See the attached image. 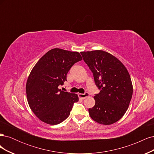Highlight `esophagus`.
<instances>
[{
	"label": "esophagus",
	"instance_id": "34e87169",
	"mask_svg": "<svg viewBox=\"0 0 154 154\" xmlns=\"http://www.w3.org/2000/svg\"><path fill=\"white\" fill-rule=\"evenodd\" d=\"M89 96H90V94H88V92H85V93H84V94H82V93L78 94L79 97H80V98H81V99H85V98H86V97H88Z\"/></svg>",
	"mask_w": 154,
	"mask_h": 154
}]
</instances>
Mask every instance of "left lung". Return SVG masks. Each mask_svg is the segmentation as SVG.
<instances>
[{
    "mask_svg": "<svg viewBox=\"0 0 154 154\" xmlns=\"http://www.w3.org/2000/svg\"><path fill=\"white\" fill-rule=\"evenodd\" d=\"M101 90L94 96L95 105L88 109L91 118L101 125L117 122L127 112L133 94L130 74L123 63L103 50L80 52Z\"/></svg>",
    "mask_w": 154,
    "mask_h": 154,
    "instance_id": "1",
    "label": "left lung"
}]
</instances>
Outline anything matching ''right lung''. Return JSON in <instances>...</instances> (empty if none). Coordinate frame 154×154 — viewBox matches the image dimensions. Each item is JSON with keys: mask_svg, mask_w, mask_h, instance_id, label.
Masks as SVG:
<instances>
[{"mask_svg": "<svg viewBox=\"0 0 154 154\" xmlns=\"http://www.w3.org/2000/svg\"><path fill=\"white\" fill-rule=\"evenodd\" d=\"M82 60L76 51L60 48L49 50L32 69L26 86L30 109L40 121L57 125L67 119L74 103L78 101L77 94L58 88L67 81V74L73 65Z\"/></svg>", "mask_w": 154, "mask_h": 154, "instance_id": "obj_1", "label": "right lung"}]
</instances>
